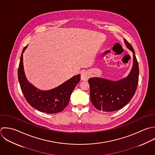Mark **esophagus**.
Here are the masks:
<instances>
[{
    "label": "esophagus",
    "instance_id": "esophagus-1",
    "mask_svg": "<svg viewBox=\"0 0 155 155\" xmlns=\"http://www.w3.org/2000/svg\"><path fill=\"white\" fill-rule=\"evenodd\" d=\"M89 78V73L87 71H84L81 74V80L83 81H87Z\"/></svg>",
    "mask_w": 155,
    "mask_h": 155
}]
</instances>
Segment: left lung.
I'll use <instances>...</instances> for the list:
<instances>
[{"instance_id":"8db88e82","label":"left lung","mask_w":155,"mask_h":155,"mask_svg":"<svg viewBox=\"0 0 155 155\" xmlns=\"http://www.w3.org/2000/svg\"><path fill=\"white\" fill-rule=\"evenodd\" d=\"M126 47L133 53V66L126 77L113 81L101 77L89 79L90 98L98 110L113 112L127 105L134 95L138 83L139 67L132 45L124 38Z\"/></svg>"}]
</instances>
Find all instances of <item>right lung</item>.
<instances>
[{
    "label": "right lung",
    "mask_w": 155,
    "mask_h": 155,
    "mask_svg": "<svg viewBox=\"0 0 155 155\" xmlns=\"http://www.w3.org/2000/svg\"><path fill=\"white\" fill-rule=\"evenodd\" d=\"M21 54L18 69V79L23 95L28 103L37 110L46 114L61 112L68 104L71 95L76 85L80 81V74L76 75L58 86L49 90H41L28 81L23 67V54Z\"/></svg>",
    "instance_id": "obj_1"
}]
</instances>
